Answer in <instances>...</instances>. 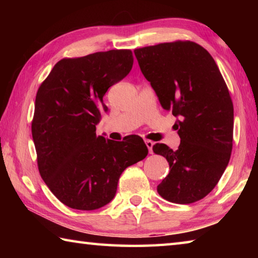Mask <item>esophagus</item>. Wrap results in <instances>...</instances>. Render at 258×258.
Wrapping results in <instances>:
<instances>
[{
  "label": "esophagus",
  "instance_id": "34e87169",
  "mask_svg": "<svg viewBox=\"0 0 258 258\" xmlns=\"http://www.w3.org/2000/svg\"><path fill=\"white\" fill-rule=\"evenodd\" d=\"M145 142H146L147 148L149 149V152H150V154H152V147H154V142L150 141V140H146Z\"/></svg>",
  "mask_w": 258,
  "mask_h": 258
}]
</instances>
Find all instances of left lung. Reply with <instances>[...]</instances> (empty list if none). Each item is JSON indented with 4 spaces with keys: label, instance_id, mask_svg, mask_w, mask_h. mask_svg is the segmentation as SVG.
I'll return each mask as SVG.
<instances>
[{
    "label": "left lung",
    "instance_id": "left-lung-1",
    "mask_svg": "<svg viewBox=\"0 0 258 258\" xmlns=\"http://www.w3.org/2000/svg\"><path fill=\"white\" fill-rule=\"evenodd\" d=\"M140 69L165 110L176 117L181 143L173 150L156 143L169 173L157 191L175 204H191L211 192L229 164L233 141V104L215 60L190 41L134 50Z\"/></svg>",
    "mask_w": 258,
    "mask_h": 258
}]
</instances>
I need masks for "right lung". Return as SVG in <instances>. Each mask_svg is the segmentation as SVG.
Segmentation results:
<instances>
[{"instance_id": "add662e5", "label": "right lung", "mask_w": 258, "mask_h": 258, "mask_svg": "<svg viewBox=\"0 0 258 258\" xmlns=\"http://www.w3.org/2000/svg\"><path fill=\"white\" fill-rule=\"evenodd\" d=\"M132 66L131 50L62 59L37 91L32 135L38 171L68 207L94 211L106 206L125 168L148 155L138 135L117 142L95 133L101 112L108 111L103 95Z\"/></svg>"}]
</instances>
